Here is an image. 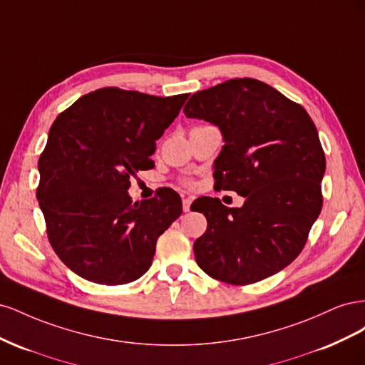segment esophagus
Masks as SVG:
<instances>
[{
    "label": "esophagus",
    "instance_id": "34e87169",
    "mask_svg": "<svg viewBox=\"0 0 365 365\" xmlns=\"http://www.w3.org/2000/svg\"><path fill=\"white\" fill-rule=\"evenodd\" d=\"M190 205H192V197H184L182 200V212H190Z\"/></svg>",
    "mask_w": 365,
    "mask_h": 365
}]
</instances>
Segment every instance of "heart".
<instances>
[{"label":"heart","instance_id":"b5f03b06","mask_svg":"<svg viewBox=\"0 0 365 365\" xmlns=\"http://www.w3.org/2000/svg\"><path fill=\"white\" fill-rule=\"evenodd\" d=\"M185 184H189V185H190V184H192V181H190V180H185Z\"/></svg>","mask_w":365,"mask_h":365}]
</instances>
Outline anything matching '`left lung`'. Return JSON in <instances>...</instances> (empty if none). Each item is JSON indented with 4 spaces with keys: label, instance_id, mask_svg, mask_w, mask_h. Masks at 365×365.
Wrapping results in <instances>:
<instances>
[{
    "label": "left lung",
    "instance_id": "obj_1",
    "mask_svg": "<svg viewBox=\"0 0 365 365\" xmlns=\"http://www.w3.org/2000/svg\"><path fill=\"white\" fill-rule=\"evenodd\" d=\"M184 114L219 126L225 145L213 176L219 189L245 197L240 208L202 200L207 230L193 245L200 268L240 286L282 271L304 248L323 207L326 158L312 118L251 77L197 91Z\"/></svg>",
    "mask_w": 365,
    "mask_h": 365
}]
</instances>
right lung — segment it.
<instances>
[{
    "label": "right lung",
    "instance_id": "obj_1",
    "mask_svg": "<svg viewBox=\"0 0 365 365\" xmlns=\"http://www.w3.org/2000/svg\"><path fill=\"white\" fill-rule=\"evenodd\" d=\"M190 94L149 96L108 86L82 96L50 128L36 197L51 248L67 267L98 284H125L152 264L158 237L180 217L181 197L132 202V176L150 155Z\"/></svg>",
    "mask_w": 365,
    "mask_h": 365
}]
</instances>
